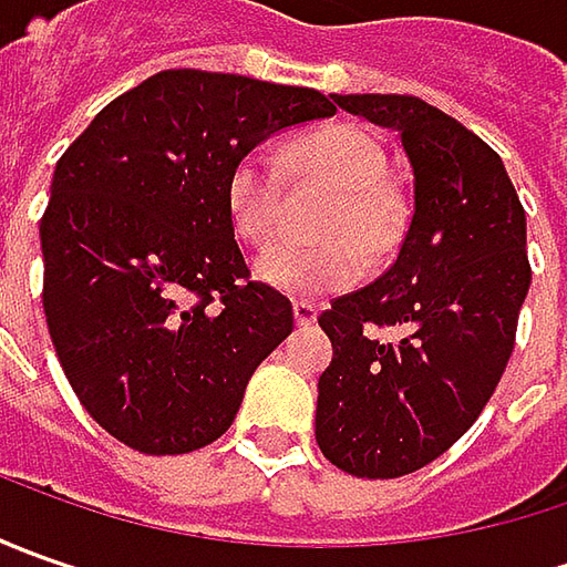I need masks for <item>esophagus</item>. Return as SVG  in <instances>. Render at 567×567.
<instances>
[{
	"instance_id": "1",
	"label": "esophagus",
	"mask_w": 567,
	"mask_h": 567,
	"mask_svg": "<svg viewBox=\"0 0 567 567\" xmlns=\"http://www.w3.org/2000/svg\"><path fill=\"white\" fill-rule=\"evenodd\" d=\"M293 316H296V324L299 328H309V324H316V318H318V306L316 302H296L293 306Z\"/></svg>"
}]
</instances>
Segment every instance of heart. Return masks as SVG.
<instances>
[{
  "label": "heart",
  "mask_w": 567,
  "mask_h": 567,
  "mask_svg": "<svg viewBox=\"0 0 567 567\" xmlns=\"http://www.w3.org/2000/svg\"><path fill=\"white\" fill-rule=\"evenodd\" d=\"M287 173L299 183L334 188L321 217L324 243L277 246L258 258V277L293 299L350 290L362 277V252L381 255L401 233V202L384 183V147L360 125L334 122L299 135L284 154ZM227 217L236 236L255 249L274 243L284 220V169L251 151L227 176Z\"/></svg>",
  "instance_id": "b5f03b06"
}]
</instances>
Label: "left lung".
I'll use <instances>...</instances> for the list:
<instances>
[{
	"mask_svg": "<svg viewBox=\"0 0 567 567\" xmlns=\"http://www.w3.org/2000/svg\"><path fill=\"white\" fill-rule=\"evenodd\" d=\"M401 135L413 217L394 265L318 324L316 442L343 473L394 480L445 454L489 403L530 290L527 217L502 157L410 94H334Z\"/></svg>",
	"mask_w": 567,
	"mask_h": 567,
	"instance_id": "obj_1",
	"label": "left lung"
}]
</instances>
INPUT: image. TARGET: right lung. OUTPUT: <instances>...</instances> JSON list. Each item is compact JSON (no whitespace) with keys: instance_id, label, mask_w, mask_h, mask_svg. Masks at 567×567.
<instances>
[{"instance_id":"right-lung-1","label":"right lung","mask_w":567,"mask_h":567,"mask_svg":"<svg viewBox=\"0 0 567 567\" xmlns=\"http://www.w3.org/2000/svg\"><path fill=\"white\" fill-rule=\"evenodd\" d=\"M334 116L312 87L198 69L106 103L59 157L40 220L43 312L81 406L142 454L227 432L293 306L251 280L227 176L274 132Z\"/></svg>"}]
</instances>
